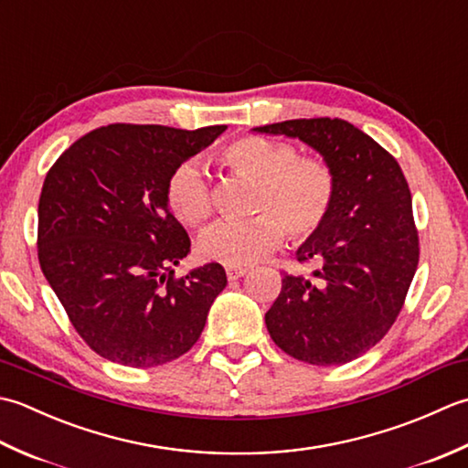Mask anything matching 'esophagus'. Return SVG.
I'll list each match as a JSON object with an SVG mask.
<instances>
[{
  "label": "esophagus",
  "instance_id": "34e87169",
  "mask_svg": "<svg viewBox=\"0 0 468 468\" xmlns=\"http://www.w3.org/2000/svg\"><path fill=\"white\" fill-rule=\"evenodd\" d=\"M225 273H227L229 282H235V280H239V277H243L247 273V270L245 267H227Z\"/></svg>",
  "mask_w": 468,
  "mask_h": 468
}]
</instances>
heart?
I'll list each match as a JSON object with an SVG mask.
<instances>
[{
    "instance_id": "obj_1",
    "label": "heart",
    "mask_w": 468,
    "mask_h": 468,
    "mask_svg": "<svg viewBox=\"0 0 468 468\" xmlns=\"http://www.w3.org/2000/svg\"><path fill=\"white\" fill-rule=\"evenodd\" d=\"M233 175L253 181L245 223H217L203 233L198 251L208 261L243 267L260 261L283 239H305L324 225L335 198V175L322 158L297 156L295 146L260 134L239 136L217 153ZM166 201L178 221L203 227L213 213L211 186L195 161L178 165L166 183Z\"/></svg>"
}]
</instances>
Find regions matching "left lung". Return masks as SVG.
Returning a JSON list of instances; mask_svg holds the SVG:
<instances>
[{
	"instance_id": "8db88e82",
	"label": "left lung",
	"mask_w": 468,
	"mask_h": 468,
	"mask_svg": "<svg viewBox=\"0 0 468 468\" xmlns=\"http://www.w3.org/2000/svg\"><path fill=\"white\" fill-rule=\"evenodd\" d=\"M253 133L297 138L335 175L324 225L297 247L312 280L283 275L265 314L271 340L295 360L340 366L390 330L419 265V233L402 168L372 136L340 118H297Z\"/></svg>"
}]
</instances>
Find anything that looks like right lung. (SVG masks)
<instances>
[{
  "instance_id": "right-lung-1",
  "label": "right lung",
  "mask_w": 468,
  "mask_h": 468,
  "mask_svg": "<svg viewBox=\"0 0 468 468\" xmlns=\"http://www.w3.org/2000/svg\"><path fill=\"white\" fill-rule=\"evenodd\" d=\"M227 126L197 131L108 124L62 153L37 205V257L59 303L96 354L154 367L201 335L227 275L207 263L175 280L191 253L166 183Z\"/></svg>"
}]
</instances>
